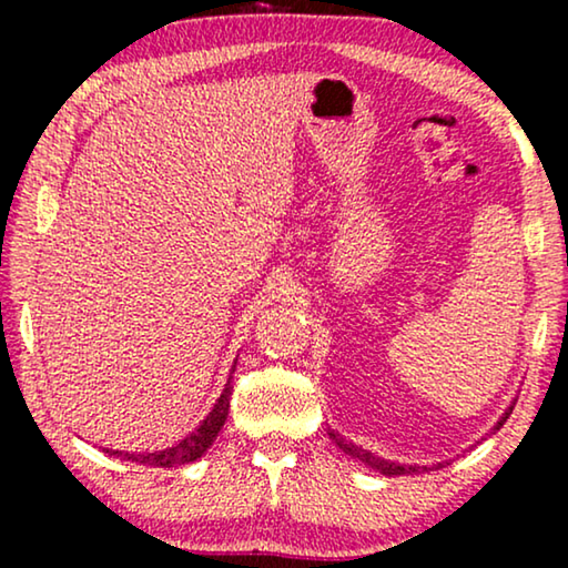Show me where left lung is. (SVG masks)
I'll return each mask as SVG.
<instances>
[{
    "mask_svg": "<svg viewBox=\"0 0 568 568\" xmlns=\"http://www.w3.org/2000/svg\"><path fill=\"white\" fill-rule=\"evenodd\" d=\"M511 408H515V406H509L507 414H504V416L499 418V424H496V429H501V424L509 418ZM328 434H331V439L336 442V447L341 449V453H346L348 457H354V460H362L364 465H369L372 470L383 473V476H416V473L432 470V468H426V465H398V463H390V460H385V457H377L375 453H369V449H362L359 445H354V442L344 439V437H341V434H336V432H328ZM437 468H445V465H437Z\"/></svg>",
    "mask_w": 568,
    "mask_h": 568,
    "instance_id": "left-lung-1",
    "label": "left lung"
}]
</instances>
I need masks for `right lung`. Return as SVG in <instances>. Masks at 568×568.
Returning <instances> with one entry per match:
<instances>
[{"label":"right lung","mask_w":568,"mask_h":568,"mask_svg":"<svg viewBox=\"0 0 568 568\" xmlns=\"http://www.w3.org/2000/svg\"><path fill=\"white\" fill-rule=\"evenodd\" d=\"M235 372V369H232ZM232 379V377H230ZM224 385V390L220 395V400L214 403L212 414H209L201 426L189 437L178 442L175 447H168V449H160V453H119V449H105L108 455H115V457H123V460H131V463H139V465H158V468H175V465H185V463H193L199 460L201 455L206 453L209 447H212V442L216 439V434L227 422V410H230V395H232V385Z\"/></svg>","instance_id":"obj_1"}]
</instances>
